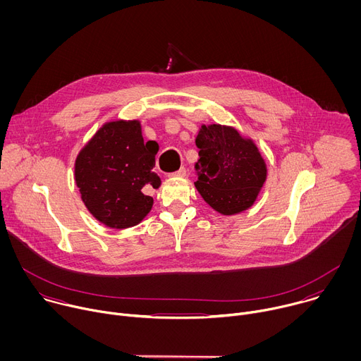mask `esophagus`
<instances>
[{
  "label": "esophagus",
  "mask_w": 361,
  "mask_h": 361,
  "mask_svg": "<svg viewBox=\"0 0 361 361\" xmlns=\"http://www.w3.org/2000/svg\"><path fill=\"white\" fill-rule=\"evenodd\" d=\"M185 174H187V169H185V167H180L177 171L170 173L169 177H184Z\"/></svg>",
  "instance_id": "obj_1"
}]
</instances>
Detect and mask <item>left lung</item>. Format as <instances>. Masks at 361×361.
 <instances>
[{"mask_svg": "<svg viewBox=\"0 0 361 361\" xmlns=\"http://www.w3.org/2000/svg\"><path fill=\"white\" fill-rule=\"evenodd\" d=\"M195 144L200 148L197 181L201 197L221 214H235L254 202L267 176L257 147L234 128L202 126Z\"/></svg>", "mask_w": 361, "mask_h": 361, "instance_id": "obj_1", "label": "left lung"}]
</instances>
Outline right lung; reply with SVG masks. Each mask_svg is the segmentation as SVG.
Instances as JSON below:
<instances>
[{"mask_svg":"<svg viewBox=\"0 0 361 361\" xmlns=\"http://www.w3.org/2000/svg\"><path fill=\"white\" fill-rule=\"evenodd\" d=\"M157 142L144 144L138 121L109 123L82 148L75 161V183L90 213L111 228L138 224L152 207L142 187L159 188L152 173Z\"/></svg>","mask_w":361,"mask_h":361,"instance_id":"obj_1","label":"right lung"}]
</instances>
